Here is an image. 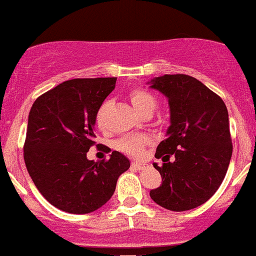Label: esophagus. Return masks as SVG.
Instances as JSON below:
<instances>
[{
	"label": "esophagus",
	"mask_w": 256,
	"mask_h": 256,
	"mask_svg": "<svg viewBox=\"0 0 256 256\" xmlns=\"http://www.w3.org/2000/svg\"><path fill=\"white\" fill-rule=\"evenodd\" d=\"M146 166V164H142V162H135V161H132V168H135V169H143Z\"/></svg>",
	"instance_id": "obj_1"
}]
</instances>
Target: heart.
<instances>
[{
	"mask_svg": "<svg viewBox=\"0 0 256 256\" xmlns=\"http://www.w3.org/2000/svg\"><path fill=\"white\" fill-rule=\"evenodd\" d=\"M130 102L132 106L140 116H151L152 112L156 108L158 100L152 95L151 92L144 90V88H134L130 92ZM104 114H105V105L98 110L96 114V124L98 128H104ZM146 144V139L140 136H124L117 142V148L124 154H132V156H140L143 152V148Z\"/></svg>",
	"mask_w": 256,
	"mask_h": 256,
	"instance_id": "heart-1",
	"label": "heart"
}]
</instances>
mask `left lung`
Wrapping results in <instances>:
<instances>
[{
	"instance_id": "left-lung-1",
	"label": "left lung",
	"mask_w": 256,
	"mask_h": 256,
	"mask_svg": "<svg viewBox=\"0 0 256 256\" xmlns=\"http://www.w3.org/2000/svg\"><path fill=\"white\" fill-rule=\"evenodd\" d=\"M150 87L168 98L170 126L158 146L154 164L162 184L150 191L152 200L170 211L196 208L220 188L233 144L222 98L202 82L184 74H165Z\"/></svg>"
}]
</instances>
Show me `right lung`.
<instances>
[{"label":"right lung","instance_id":"add662e5","mask_svg":"<svg viewBox=\"0 0 256 256\" xmlns=\"http://www.w3.org/2000/svg\"><path fill=\"white\" fill-rule=\"evenodd\" d=\"M116 80H66L32 104L23 147L26 166L42 196L61 211L98 210L114 194L118 177L130 168L128 158L118 151L109 160L87 158L96 143V114Z\"/></svg>","mask_w":256,"mask_h":256}]
</instances>
